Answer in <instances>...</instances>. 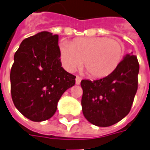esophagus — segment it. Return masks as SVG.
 Segmentation results:
<instances>
[{
	"mask_svg": "<svg viewBox=\"0 0 150 150\" xmlns=\"http://www.w3.org/2000/svg\"><path fill=\"white\" fill-rule=\"evenodd\" d=\"M80 81H81V78L79 77V76H76V78H75V84L76 85H80Z\"/></svg>",
	"mask_w": 150,
	"mask_h": 150,
	"instance_id": "1",
	"label": "esophagus"
}]
</instances>
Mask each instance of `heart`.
<instances>
[{
	"mask_svg": "<svg viewBox=\"0 0 150 150\" xmlns=\"http://www.w3.org/2000/svg\"><path fill=\"white\" fill-rule=\"evenodd\" d=\"M125 46L120 40L106 37H81L59 43V59L64 69L75 72L82 65L95 78L110 75L120 64Z\"/></svg>",
	"mask_w": 150,
	"mask_h": 150,
	"instance_id": "obj_1",
	"label": "heart"
}]
</instances>
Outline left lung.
I'll list each match as a JSON object with an SVG mask.
<instances>
[{
	"instance_id": "left-lung-1",
	"label": "left lung",
	"mask_w": 150,
	"mask_h": 150,
	"mask_svg": "<svg viewBox=\"0 0 150 150\" xmlns=\"http://www.w3.org/2000/svg\"><path fill=\"white\" fill-rule=\"evenodd\" d=\"M139 70L137 57L129 53L110 75L93 81L81 80L85 119L96 126L108 127L126 116L138 89Z\"/></svg>"
}]
</instances>
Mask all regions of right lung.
<instances>
[{"label": "right lung", "mask_w": 150, "mask_h": 150, "mask_svg": "<svg viewBox=\"0 0 150 150\" xmlns=\"http://www.w3.org/2000/svg\"><path fill=\"white\" fill-rule=\"evenodd\" d=\"M11 98L16 108L35 122L49 120L75 76L61 67L58 35L42 31L25 39L11 70Z\"/></svg>", "instance_id": "1"}]
</instances>
